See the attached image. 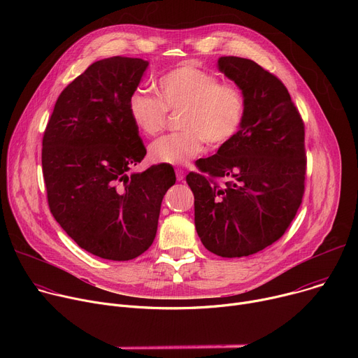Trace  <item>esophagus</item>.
<instances>
[{
    "label": "esophagus",
    "instance_id": "1",
    "mask_svg": "<svg viewBox=\"0 0 358 358\" xmlns=\"http://www.w3.org/2000/svg\"><path fill=\"white\" fill-rule=\"evenodd\" d=\"M176 174H177V180H178V181H182L184 177H185V173H184L181 169H177V170H176Z\"/></svg>",
    "mask_w": 358,
    "mask_h": 358
}]
</instances>
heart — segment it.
Instances as JSON below:
<instances>
[{"mask_svg":"<svg viewBox=\"0 0 358 358\" xmlns=\"http://www.w3.org/2000/svg\"><path fill=\"white\" fill-rule=\"evenodd\" d=\"M159 94L143 90L129 99V113L136 127L145 136H157L169 123V112L178 113L182 131L164 136L150 145L152 162L185 166L207 143L218 148L231 141L242 129L248 99L235 83L222 82L211 71L182 65L157 80Z\"/></svg>","mask_w":358,"mask_h":358,"instance_id":"b5f03b06","label":"heart"}]
</instances>
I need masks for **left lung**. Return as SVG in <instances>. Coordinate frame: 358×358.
Segmentation results:
<instances>
[{
	"mask_svg": "<svg viewBox=\"0 0 358 358\" xmlns=\"http://www.w3.org/2000/svg\"><path fill=\"white\" fill-rule=\"evenodd\" d=\"M220 69L241 86L248 113L239 133L187 176L195 229L222 258L257 253L283 236L304 194V123L282 80L250 59L222 57Z\"/></svg>",
	"mask_w": 358,
	"mask_h": 358,
	"instance_id": "1",
	"label": "left lung"
}]
</instances>
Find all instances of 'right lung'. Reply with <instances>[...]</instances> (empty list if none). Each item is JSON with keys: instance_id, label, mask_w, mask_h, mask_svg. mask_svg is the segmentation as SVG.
Returning <instances> with one entry per match:
<instances>
[{"instance_id": "add662e5", "label": "right lung", "mask_w": 358, "mask_h": 358, "mask_svg": "<svg viewBox=\"0 0 358 358\" xmlns=\"http://www.w3.org/2000/svg\"><path fill=\"white\" fill-rule=\"evenodd\" d=\"M147 65L124 57L92 64L62 90L43 131L49 210L82 249L103 259L130 261L151 246L177 180L169 164L127 174L147 152L129 113Z\"/></svg>"}]
</instances>
